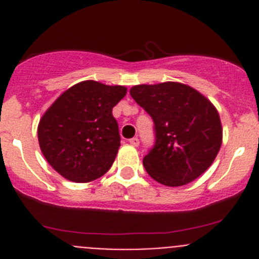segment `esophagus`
<instances>
[{
    "mask_svg": "<svg viewBox=\"0 0 259 259\" xmlns=\"http://www.w3.org/2000/svg\"><path fill=\"white\" fill-rule=\"evenodd\" d=\"M130 144H131L132 146H139L140 145V141H139L137 137H132V139H130Z\"/></svg>",
    "mask_w": 259,
    "mask_h": 259,
    "instance_id": "34e87169",
    "label": "esophagus"
}]
</instances>
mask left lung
Wrapping results in <instances>:
<instances>
[{
  "mask_svg": "<svg viewBox=\"0 0 259 259\" xmlns=\"http://www.w3.org/2000/svg\"><path fill=\"white\" fill-rule=\"evenodd\" d=\"M130 95L154 122L155 143L143 159L150 178L180 187L211 166L222 145V124L205 96L175 81L135 85Z\"/></svg>",
  "mask_w": 259,
  "mask_h": 259,
  "instance_id": "1",
  "label": "left lung"
}]
</instances>
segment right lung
<instances>
[{
    "instance_id": "obj_1",
    "label": "right lung",
    "mask_w": 259,
    "mask_h": 259,
    "mask_svg": "<svg viewBox=\"0 0 259 259\" xmlns=\"http://www.w3.org/2000/svg\"><path fill=\"white\" fill-rule=\"evenodd\" d=\"M125 93V87L87 80L47 110L37 127L38 144L57 172L71 182L88 183L109 171L120 146L113 107Z\"/></svg>"
}]
</instances>
